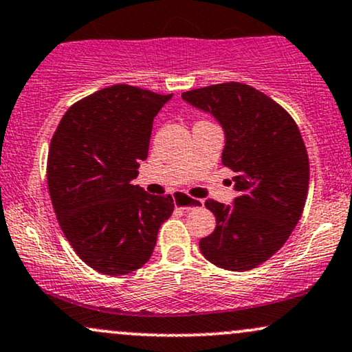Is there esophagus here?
Listing matches in <instances>:
<instances>
[{
	"label": "esophagus",
	"instance_id": "1",
	"mask_svg": "<svg viewBox=\"0 0 352 352\" xmlns=\"http://www.w3.org/2000/svg\"><path fill=\"white\" fill-rule=\"evenodd\" d=\"M173 204H175L177 207L182 210H192V208L201 207V205H204V200L192 199V197H187V195H184V193L177 192L175 195H173Z\"/></svg>",
	"mask_w": 352,
	"mask_h": 352
}]
</instances>
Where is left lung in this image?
<instances>
[{
  "instance_id": "left-lung-1",
  "label": "left lung",
  "mask_w": 352,
  "mask_h": 352,
  "mask_svg": "<svg viewBox=\"0 0 352 352\" xmlns=\"http://www.w3.org/2000/svg\"><path fill=\"white\" fill-rule=\"evenodd\" d=\"M182 99L221 125V164L236 173L232 205L205 201L217 227L200 252L230 272L256 268L286 243L305 208L309 162L300 129L280 104L241 82L193 89Z\"/></svg>"
}]
</instances>
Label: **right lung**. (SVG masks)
<instances>
[{"label":"right lung","mask_w":352,"mask_h":352,"mask_svg":"<svg viewBox=\"0 0 352 352\" xmlns=\"http://www.w3.org/2000/svg\"><path fill=\"white\" fill-rule=\"evenodd\" d=\"M170 99L127 84L100 89L67 109L52 135V207L64 236L96 272L120 276L144 266L172 215L170 195L132 185L147 159L153 117Z\"/></svg>","instance_id":"1"}]
</instances>
